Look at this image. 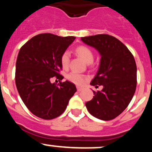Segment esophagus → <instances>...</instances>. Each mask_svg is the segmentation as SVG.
<instances>
[{
	"label": "esophagus",
	"mask_w": 152,
	"mask_h": 152,
	"mask_svg": "<svg viewBox=\"0 0 152 152\" xmlns=\"http://www.w3.org/2000/svg\"><path fill=\"white\" fill-rule=\"evenodd\" d=\"M76 88H77L78 91H81L83 90V87H81V86H77L76 87Z\"/></svg>",
	"instance_id": "1"
}]
</instances>
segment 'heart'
I'll use <instances>...</instances> for the list:
<instances>
[{"instance_id": "1", "label": "heart", "mask_w": 152, "mask_h": 152, "mask_svg": "<svg viewBox=\"0 0 152 152\" xmlns=\"http://www.w3.org/2000/svg\"><path fill=\"white\" fill-rule=\"evenodd\" d=\"M76 53L81 58L83 59L86 64H91L94 61V53L92 50L87 46H78L76 49ZM70 53L69 50H66L62 53L61 56V63L62 67L64 69L69 67V63H70ZM67 79L72 83L77 85H83L86 81V77L84 75L78 74V73L72 71L67 75Z\"/></svg>"}]
</instances>
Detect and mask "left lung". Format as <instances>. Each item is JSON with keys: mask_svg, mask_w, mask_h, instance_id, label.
<instances>
[{"mask_svg": "<svg viewBox=\"0 0 152 152\" xmlns=\"http://www.w3.org/2000/svg\"><path fill=\"white\" fill-rule=\"evenodd\" d=\"M81 41L94 47L101 55L98 72L91 85L103 86L94 91L86 106L94 117L104 121L114 119L128 106L137 87V65L127 47L108 34L82 37Z\"/></svg>", "mask_w": 152, "mask_h": 152, "instance_id": "obj_1", "label": "left lung"}]
</instances>
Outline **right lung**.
<instances>
[{"label": "right lung", "instance_id": "1", "mask_svg": "<svg viewBox=\"0 0 152 152\" xmlns=\"http://www.w3.org/2000/svg\"><path fill=\"white\" fill-rule=\"evenodd\" d=\"M76 37H61L41 34L20 48L15 64V84L29 111L43 119H53L64 113L76 91L70 81L52 83L53 78L62 80L61 56ZM58 80V81H59Z\"/></svg>", "mask_w": 152, "mask_h": 152}]
</instances>
